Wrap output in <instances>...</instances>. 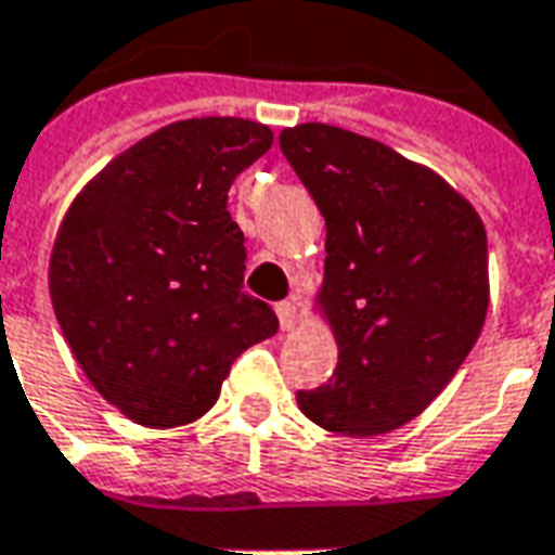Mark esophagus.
<instances>
[{
  "label": "esophagus",
  "instance_id": "34e87169",
  "mask_svg": "<svg viewBox=\"0 0 555 555\" xmlns=\"http://www.w3.org/2000/svg\"><path fill=\"white\" fill-rule=\"evenodd\" d=\"M276 314H279V323H282V330L285 332H291L299 323V309L294 306V302H288V299H285V302H279Z\"/></svg>",
  "mask_w": 555,
  "mask_h": 555
}]
</instances>
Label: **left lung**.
I'll use <instances>...</instances> for the list:
<instances>
[{"mask_svg":"<svg viewBox=\"0 0 555 555\" xmlns=\"http://www.w3.org/2000/svg\"><path fill=\"white\" fill-rule=\"evenodd\" d=\"M279 146L326 220L320 309L338 340L335 373L297 391L299 409L338 435L400 429L482 332L486 225L441 176L373 138L302 122Z\"/></svg>","mask_w":555,"mask_h":555,"instance_id":"8db88e82","label":"left lung"}]
</instances>
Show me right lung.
Segmentation results:
<instances>
[{
    "label": "right lung",
    "mask_w": 555,
    "mask_h": 555,
    "mask_svg": "<svg viewBox=\"0 0 555 555\" xmlns=\"http://www.w3.org/2000/svg\"><path fill=\"white\" fill-rule=\"evenodd\" d=\"M273 131L241 117L170 122L93 176L49 258L52 309L93 388L152 429L203 417L232 361L276 335L244 291V232L225 208Z\"/></svg>",
    "instance_id": "add662e5"
}]
</instances>
